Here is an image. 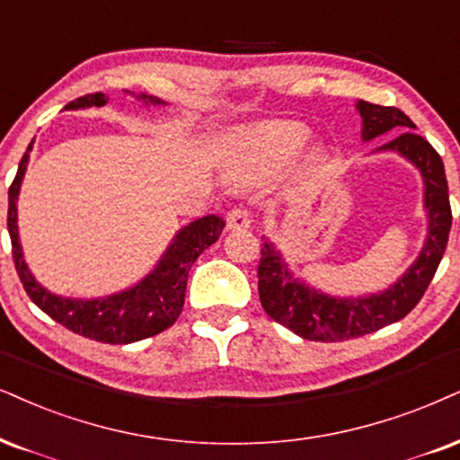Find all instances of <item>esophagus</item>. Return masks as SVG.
I'll return each instance as SVG.
<instances>
[{"mask_svg":"<svg viewBox=\"0 0 460 460\" xmlns=\"http://www.w3.org/2000/svg\"><path fill=\"white\" fill-rule=\"evenodd\" d=\"M226 224H228V230L252 228V219H249L247 211H243V208H232V211L226 215Z\"/></svg>","mask_w":460,"mask_h":460,"instance_id":"obj_1","label":"esophagus"}]
</instances>
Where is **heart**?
Segmentation results:
<instances>
[{"label": "heart", "instance_id": "b5f03b06", "mask_svg": "<svg viewBox=\"0 0 460 460\" xmlns=\"http://www.w3.org/2000/svg\"><path fill=\"white\" fill-rule=\"evenodd\" d=\"M309 140V129L294 121H264L243 129L232 138L226 153V177L234 185L252 187L273 179L290 164ZM322 149L309 153V162H320Z\"/></svg>", "mask_w": 460, "mask_h": 460}]
</instances>
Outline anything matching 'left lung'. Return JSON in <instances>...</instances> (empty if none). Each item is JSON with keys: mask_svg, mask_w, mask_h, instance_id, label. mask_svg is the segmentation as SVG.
<instances>
[{"mask_svg": "<svg viewBox=\"0 0 460 460\" xmlns=\"http://www.w3.org/2000/svg\"><path fill=\"white\" fill-rule=\"evenodd\" d=\"M362 119V140L399 128H413L411 119L393 106L356 102ZM401 132L376 153L393 151L418 168L424 183V211H427V236L424 245L410 269L390 283L386 290L362 294V296H332L292 273L290 264L270 239L264 236L262 258L258 266L260 303L266 314L309 341H348L376 332L379 328L403 320L420 303L424 290L433 279L444 258L450 236L452 211L447 196V181L439 153L422 136Z\"/></svg>", "mask_w": 460, "mask_h": 460, "instance_id": "8db88e82", "label": "left lung"}]
</instances>
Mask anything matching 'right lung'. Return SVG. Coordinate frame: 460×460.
<instances>
[{
    "instance_id": "1",
    "label": "right lung",
    "mask_w": 460,
    "mask_h": 460,
    "mask_svg": "<svg viewBox=\"0 0 460 460\" xmlns=\"http://www.w3.org/2000/svg\"><path fill=\"white\" fill-rule=\"evenodd\" d=\"M126 95L145 106H166V102L155 95L134 92H126ZM106 102L109 98L104 93H89L66 104V111H83L93 109V106L102 109ZM31 149L33 140L22 153L16 177L8 190V232L10 241H13V258L27 296L67 331L102 343H134L172 326L183 309L187 275H190L191 264L204 249H208L219 239L226 221L219 215H204L200 219L190 221L174 234L151 273L134 283L132 288L100 298L59 296V294L47 290L33 277L25 262L19 239V207L16 204H19L21 185L25 179Z\"/></svg>"
}]
</instances>
